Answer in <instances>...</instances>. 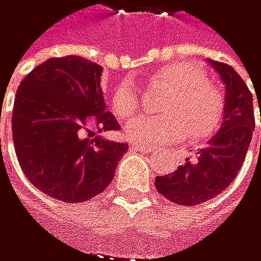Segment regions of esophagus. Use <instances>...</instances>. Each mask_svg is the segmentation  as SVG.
I'll use <instances>...</instances> for the list:
<instances>
[{
	"label": "esophagus",
	"instance_id": "34e87169",
	"mask_svg": "<svg viewBox=\"0 0 261 261\" xmlns=\"http://www.w3.org/2000/svg\"><path fill=\"white\" fill-rule=\"evenodd\" d=\"M130 148H132V149H135V151H148V149H151V148H148V146L140 145V143H132Z\"/></svg>",
	"mask_w": 261,
	"mask_h": 261
}]
</instances>
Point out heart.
Wrapping results in <instances>:
<instances>
[{
	"label": "heart",
	"mask_w": 261,
	"mask_h": 261,
	"mask_svg": "<svg viewBox=\"0 0 261 261\" xmlns=\"http://www.w3.org/2000/svg\"><path fill=\"white\" fill-rule=\"evenodd\" d=\"M154 87L171 90L165 98L163 116H140L127 124V135L143 145L177 143L185 137L201 143L213 135L223 118V98L207 82L205 73L190 62H173L159 68ZM112 109L127 121L140 110V95L130 82H123L112 95Z\"/></svg>",
	"instance_id": "obj_1"
}]
</instances>
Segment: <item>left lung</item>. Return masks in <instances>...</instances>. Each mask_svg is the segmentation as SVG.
Here are the masks:
<instances>
[{
	"instance_id": "1",
	"label": "left lung",
	"mask_w": 261,
	"mask_h": 261,
	"mask_svg": "<svg viewBox=\"0 0 261 261\" xmlns=\"http://www.w3.org/2000/svg\"><path fill=\"white\" fill-rule=\"evenodd\" d=\"M208 63L224 84L221 127L196 162L185 159L174 173L155 177L157 191L179 205H198L223 193L237 177L255 129L252 93L241 76L230 65L212 59Z\"/></svg>"
}]
</instances>
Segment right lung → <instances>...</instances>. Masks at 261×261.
<instances>
[{
    "label": "right lung",
    "instance_id": "obj_1",
    "mask_svg": "<svg viewBox=\"0 0 261 261\" xmlns=\"http://www.w3.org/2000/svg\"><path fill=\"white\" fill-rule=\"evenodd\" d=\"M102 67L79 56L48 59L20 84L12 115L14 146L29 182L63 202H84L112 182L126 143L106 110Z\"/></svg>",
    "mask_w": 261,
    "mask_h": 261
}]
</instances>
